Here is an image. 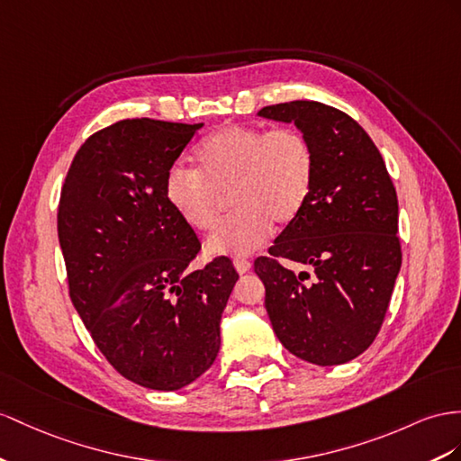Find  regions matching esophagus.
<instances>
[{
  "instance_id": "34e87169",
  "label": "esophagus",
  "mask_w": 461,
  "mask_h": 461,
  "mask_svg": "<svg viewBox=\"0 0 461 461\" xmlns=\"http://www.w3.org/2000/svg\"><path fill=\"white\" fill-rule=\"evenodd\" d=\"M233 267L240 275H245L251 270V261H247V258H233Z\"/></svg>"
}]
</instances>
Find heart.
Listing matches in <instances>:
<instances>
[{
	"mask_svg": "<svg viewBox=\"0 0 461 461\" xmlns=\"http://www.w3.org/2000/svg\"><path fill=\"white\" fill-rule=\"evenodd\" d=\"M198 169L176 163L165 176V196L188 228L216 223L223 196L235 214L204 243L208 257H245L270 235L273 221L286 226L308 203L315 153L296 128L223 126L196 148Z\"/></svg>",
	"mask_w": 461,
	"mask_h": 461,
	"instance_id": "b5f03b06",
	"label": "heart"
}]
</instances>
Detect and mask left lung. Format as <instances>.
Here are the masks:
<instances>
[{
    "instance_id": "1",
    "label": "left lung",
    "mask_w": 461,
    "mask_h": 461,
    "mask_svg": "<svg viewBox=\"0 0 461 461\" xmlns=\"http://www.w3.org/2000/svg\"><path fill=\"white\" fill-rule=\"evenodd\" d=\"M294 124L315 153L308 203L258 257L265 308L278 340L317 366L357 358L380 331L401 268L397 194L366 130L320 101H290L257 113ZM276 258L310 266V277Z\"/></svg>"
}]
</instances>
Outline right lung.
Segmentation results:
<instances>
[{
  "label": "right lung",
  "instance_id": "add662e5",
  "mask_svg": "<svg viewBox=\"0 0 461 461\" xmlns=\"http://www.w3.org/2000/svg\"><path fill=\"white\" fill-rule=\"evenodd\" d=\"M132 118L99 130L72 161L58 208L69 298L118 374L176 392L214 364L238 282L230 258L188 270L200 243L165 196L196 130Z\"/></svg>",
  "mask_w": 461,
  "mask_h": 461
}]
</instances>
